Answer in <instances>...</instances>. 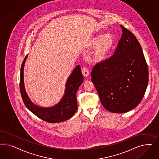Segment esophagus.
Instances as JSON below:
<instances>
[{
    "label": "esophagus",
    "mask_w": 159,
    "mask_h": 159,
    "mask_svg": "<svg viewBox=\"0 0 159 159\" xmlns=\"http://www.w3.org/2000/svg\"><path fill=\"white\" fill-rule=\"evenodd\" d=\"M82 74L83 75V76L84 77H87L89 76L90 73H89V70L88 69V68H87L86 67H83L82 70Z\"/></svg>",
    "instance_id": "34e87169"
}]
</instances>
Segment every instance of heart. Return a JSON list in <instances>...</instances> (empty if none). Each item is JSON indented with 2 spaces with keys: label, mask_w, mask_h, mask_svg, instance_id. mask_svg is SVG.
<instances>
[{
  "label": "heart",
  "mask_w": 159,
  "mask_h": 159,
  "mask_svg": "<svg viewBox=\"0 0 159 159\" xmlns=\"http://www.w3.org/2000/svg\"><path fill=\"white\" fill-rule=\"evenodd\" d=\"M114 39L110 33L97 34L93 37L90 41V47H96V58L97 60H102L106 57L112 47Z\"/></svg>",
  "instance_id": "heart-1"
}]
</instances>
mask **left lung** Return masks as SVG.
<instances>
[{
  "instance_id": "left-lung-1",
  "label": "left lung",
  "mask_w": 159,
  "mask_h": 159,
  "mask_svg": "<svg viewBox=\"0 0 159 159\" xmlns=\"http://www.w3.org/2000/svg\"><path fill=\"white\" fill-rule=\"evenodd\" d=\"M120 27L122 34L114 55L97 63L91 73L102 105L114 113H125L138 106L149 81L139 41L129 30Z\"/></svg>"
}]
</instances>
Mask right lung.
Returning <instances> with one entry per match:
<instances>
[{"mask_svg":"<svg viewBox=\"0 0 159 159\" xmlns=\"http://www.w3.org/2000/svg\"><path fill=\"white\" fill-rule=\"evenodd\" d=\"M28 55L24 58L20 70V90L25 106L35 116L49 123H57L72 118L77 110L76 92L83 82V76L79 65L75 67L66 83L65 93L55 106L41 107L34 104L25 91L24 83V67Z\"/></svg>","mask_w":159,"mask_h":159,"instance_id":"right-lung-1","label":"right lung"}]
</instances>
